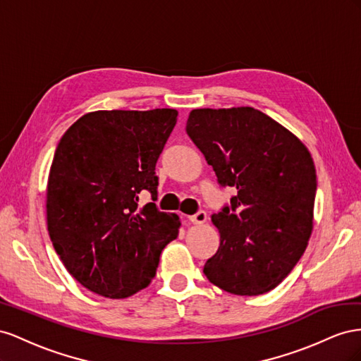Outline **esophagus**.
I'll use <instances>...</instances> for the list:
<instances>
[{
	"mask_svg": "<svg viewBox=\"0 0 361 361\" xmlns=\"http://www.w3.org/2000/svg\"><path fill=\"white\" fill-rule=\"evenodd\" d=\"M189 221L192 224H204L205 221H207V213H205L204 210H198L195 214L189 216Z\"/></svg>",
	"mask_w": 361,
	"mask_h": 361,
	"instance_id": "esophagus-1",
	"label": "esophagus"
}]
</instances>
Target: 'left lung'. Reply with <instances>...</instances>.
<instances>
[{
	"instance_id": "8db88e82",
	"label": "left lung",
	"mask_w": 361,
	"mask_h": 361,
	"mask_svg": "<svg viewBox=\"0 0 361 361\" xmlns=\"http://www.w3.org/2000/svg\"><path fill=\"white\" fill-rule=\"evenodd\" d=\"M186 131L230 202L212 216L221 245L204 264L234 295L269 292L290 274L313 228L316 169L302 142L252 107L192 110Z\"/></svg>"
}]
</instances>
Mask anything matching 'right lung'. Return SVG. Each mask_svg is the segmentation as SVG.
<instances>
[{
    "label": "right lung",
    "instance_id": "obj_1",
    "mask_svg": "<svg viewBox=\"0 0 361 361\" xmlns=\"http://www.w3.org/2000/svg\"><path fill=\"white\" fill-rule=\"evenodd\" d=\"M173 109L99 110L60 139L47 189L48 231L68 272L90 292L127 298L156 276L180 218L156 205V164L177 123ZM152 195L143 208L138 197Z\"/></svg>",
    "mask_w": 361,
    "mask_h": 361
}]
</instances>
